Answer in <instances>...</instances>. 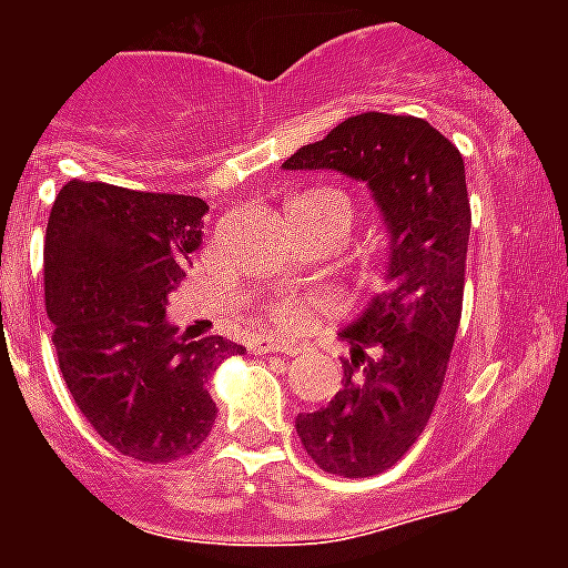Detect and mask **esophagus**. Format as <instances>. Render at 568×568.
Segmentation results:
<instances>
[{
  "mask_svg": "<svg viewBox=\"0 0 568 568\" xmlns=\"http://www.w3.org/2000/svg\"><path fill=\"white\" fill-rule=\"evenodd\" d=\"M250 351H256V354H288L292 345L288 342H274V338H253Z\"/></svg>",
  "mask_w": 568,
  "mask_h": 568,
  "instance_id": "obj_1",
  "label": "esophagus"
}]
</instances>
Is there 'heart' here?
<instances>
[{"label":"heart","instance_id":"obj_1","mask_svg":"<svg viewBox=\"0 0 568 568\" xmlns=\"http://www.w3.org/2000/svg\"><path fill=\"white\" fill-rule=\"evenodd\" d=\"M333 194H338V191H333ZM342 200L347 203V196H342ZM347 209H351V203H347ZM318 301H312V297H288V301L274 303L267 318H271L276 333H297V329L310 327L312 321L318 318Z\"/></svg>","mask_w":568,"mask_h":568}]
</instances>
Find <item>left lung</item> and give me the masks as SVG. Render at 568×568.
Instances as JSON below:
<instances>
[{
	"mask_svg": "<svg viewBox=\"0 0 568 568\" xmlns=\"http://www.w3.org/2000/svg\"><path fill=\"white\" fill-rule=\"evenodd\" d=\"M283 171L365 182L386 226V288L338 329L351 345L342 388L294 418L324 471L379 475L422 436L448 372L471 230L466 164L427 120L368 111L301 146Z\"/></svg>",
	"mask_w": 568,
	"mask_h": 568,
	"instance_id": "left-lung-1",
	"label": "left lung"
}]
</instances>
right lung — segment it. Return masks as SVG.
<instances>
[{
	"mask_svg": "<svg viewBox=\"0 0 568 568\" xmlns=\"http://www.w3.org/2000/svg\"><path fill=\"white\" fill-rule=\"evenodd\" d=\"M205 212L200 196L79 180L49 212L43 283L67 388L102 439L153 466L200 448L217 415L205 379L244 351L168 321Z\"/></svg>",
	"mask_w": 568,
	"mask_h": 568,
	"instance_id": "1",
	"label": "right lung"
}]
</instances>
